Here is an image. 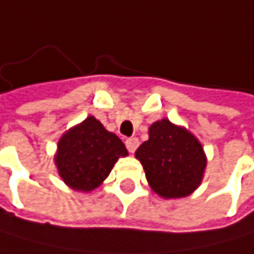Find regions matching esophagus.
Here are the masks:
<instances>
[{"label":"esophagus","instance_id":"obj_1","mask_svg":"<svg viewBox=\"0 0 254 254\" xmlns=\"http://www.w3.org/2000/svg\"><path fill=\"white\" fill-rule=\"evenodd\" d=\"M137 146H138V138H135V137H131V138L126 140V148H128V151H129L131 154H134V152H135Z\"/></svg>","mask_w":254,"mask_h":254}]
</instances>
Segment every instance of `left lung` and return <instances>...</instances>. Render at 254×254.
I'll return each instance as SVG.
<instances>
[{"label":"left lung","mask_w":254,"mask_h":254,"mask_svg":"<svg viewBox=\"0 0 254 254\" xmlns=\"http://www.w3.org/2000/svg\"><path fill=\"white\" fill-rule=\"evenodd\" d=\"M135 151L151 189L164 199L184 198L202 183L207 157L201 141L184 126L161 119Z\"/></svg>","instance_id":"8db88e82"}]
</instances>
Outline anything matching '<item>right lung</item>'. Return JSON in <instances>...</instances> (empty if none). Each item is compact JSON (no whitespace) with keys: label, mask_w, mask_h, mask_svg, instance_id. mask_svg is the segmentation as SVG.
I'll use <instances>...</instances> for the list:
<instances>
[{"label":"right lung","mask_w":254,"mask_h":254,"mask_svg":"<svg viewBox=\"0 0 254 254\" xmlns=\"http://www.w3.org/2000/svg\"><path fill=\"white\" fill-rule=\"evenodd\" d=\"M126 155L128 151L123 141L114 132L106 131L94 116H88L62 134L55 164L68 188L88 193L100 186L117 160Z\"/></svg>","instance_id":"obj_1"}]
</instances>
